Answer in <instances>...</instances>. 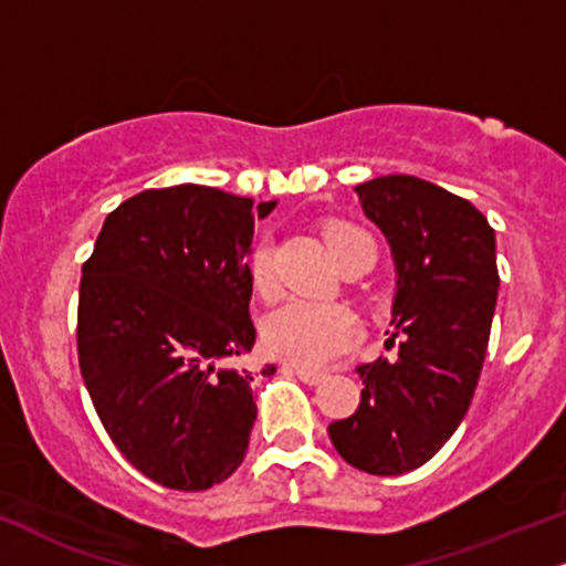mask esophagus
<instances>
[{"label":"esophagus","instance_id":"obj_1","mask_svg":"<svg viewBox=\"0 0 566 566\" xmlns=\"http://www.w3.org/2000/svg\"><path fill=\"white\" fill-rule=\"evenodd\" d=\"M289 373H294L298 380L306 382V386H317V382L325 380V373H315V369H304V367H285Z\"/></svg>","mask_w":566,"mask_h":566}]
</instances>
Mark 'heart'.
<instances>
[{
  "instance_id": "1",
  "label": "heart",
  "mask_w": 566,
  "mask_h": 566,
  "mask_svg": "<svg viewBox=\"0 0 566 566\" xmlns=\"http://www.w3.org/2000/svg\"><path fill=\"white\" fill-rule=\"evenodd\" d=\"M323 235L336 262L344 260L348 251L361 247V243H373L365 230L344 220L327 222ZM251 281L264 296L272 291L270 251L264 247L251 254ZM354 338H357V319L338 304L289 302L272 312L262 327L264 348L272 357L304 369L333 361Z\"/></svg>"
}]
</instances>
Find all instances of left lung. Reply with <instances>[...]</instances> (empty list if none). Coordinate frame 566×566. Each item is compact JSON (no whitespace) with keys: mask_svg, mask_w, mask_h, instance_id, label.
Listing matches in <instances>:
<instances>
[{"mask_svg":"<svg viewBox=\"0 0 566 566\" xmlns=\"http://www.w3.org/2000/svg\"><path fill=\"white\" fill-rule=\"evenodd\" d=\"M396 268L388 346L394 359L359 365L357 411L327 432L348 464L403 475L441 451L470 409L499 296L496 233L470 201L415 176L357 188Z\"/></svg>","mask_w":566,"mask_h":566,"instance_id":"8db88e82","label":"left lung"}]
</instances>
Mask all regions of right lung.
I'll list each match as a JSON object with an SVG mask.
<instances>
[{
	"label": "right lung",
	"instance_id": "obj_1",
	"mask_svg": "<svg viewBox=\"0 0 566 566\" xmlns=\"http://www.w3.org/2000/svg\"><path fill=\"white\" fill-rule=\"evenodd\" d=\"M272 209L220 188H149L107 214L83 264V382L123 457L165 488L207 491L247 457L254 375L233 361L256 338L249 254Z\"/></svg>",
	"mask_w": 566,
	"mask_h": 566
}]
</instances>
